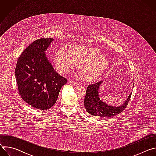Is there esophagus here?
Masks as SVG:
<instances>
[{
	"label": "esophagus",
	"instance_id": "obj_1",
	"mask_svg": "<svg viewBox=\"0 0 156 156\" xmlns=\"http://www.w3.org/2000/svg\"><path fill=\"white\" fill-rule=\"evenodd\" d=\"M69 82L70 84H74V85H78V83L77 82L74 81H73V80H69Z\"/></svg>",
	"mask_w": 156,
	"mask_h": 156
}]
</instances>
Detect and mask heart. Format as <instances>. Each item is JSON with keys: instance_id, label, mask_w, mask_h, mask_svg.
Instances as JSON below:
<instances>
[{"instance_id": "1", "label": "heart", "mask_w": 156, "mask_h": 156, "mask_svg": "<svg viewBox=\"0 0 156 156\" xmlns=\"http://www.w3.org/2000/svg\"><path fill=\"white\" fill-rule=\"evenodd\" d=\"M56 70L62 74L67 73L80 63L79 72L82 78L92 81L98 79L107 69V58L98 49L84 46H75L70 51L59 49L55 54Z\"/></svg>"}]
</instances>
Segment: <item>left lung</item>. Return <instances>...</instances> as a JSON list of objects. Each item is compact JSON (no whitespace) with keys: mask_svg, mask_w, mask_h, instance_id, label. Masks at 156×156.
<instances>
[{"mask_svg":"<svg viewBox=\"0 0 156 156\" xmlns=\"http://www.w3.org/2000/svg\"><path fill=\"white\" fill-rule=\"evenodd\" d=\"M102 83V81H100L89 85L87 87L86 96L84 99V105L86 110L97 119L108 118L122 112L126 107L131 96V94H130L126 101L121 105L117 107L108 105L101 101L99 96V88Z\"/></svg>","mask_w":156,"mask_h":156,"instance_id":"obj_1","label":"left lung"}]
</instances>
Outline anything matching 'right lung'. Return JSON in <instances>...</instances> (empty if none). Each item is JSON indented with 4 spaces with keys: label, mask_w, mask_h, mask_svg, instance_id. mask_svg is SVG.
Listing matches in <instances>:
<instances>
[{
    "label": "right lung",
    "mask_w": 156,
    "mask_h": 156,
    "mask_svg": "<svg viewBox=\"0 0 156 156\" xmlns=\"http://www.w3.org/2000/svg\"><path fill=\"white\" fill-rule=\"evenodd\" d=\"M53 40L41 38L33 42L19 57L15 70L20 96L39 110L52 107L61 87L67 83L54 70L46 55L45 51Z\"/></svg>",
    "instance_id": "1"
}]
</instances>
